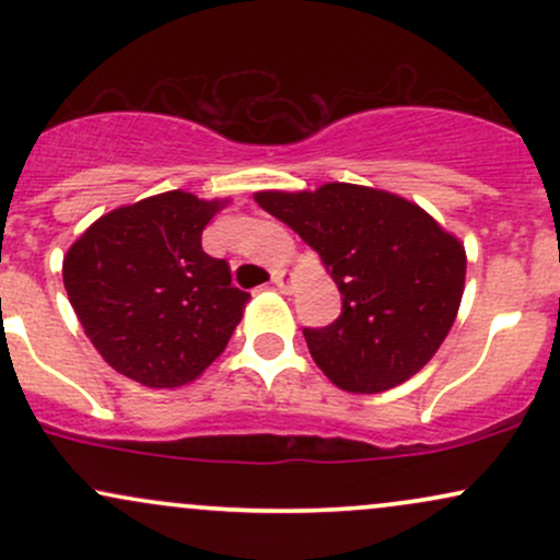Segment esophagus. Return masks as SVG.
Here are the masks:
<instances>
[{
    "label": "esophagus",
    "instance_id": "34e87169",
    "mask_svg": "<svg viewBox=\"0 0 560 560\" xmlns=\"http://www.w3.org/2000/svg\"><path fill=\"white\" fill-rule=\"evenodd\" d=\"M271 281L281 289V292H289V289H292V273H289L287 268H273Z\"/></svg>",
    "mask_w": 560,
    "mask_h": 560
}]
</instances>
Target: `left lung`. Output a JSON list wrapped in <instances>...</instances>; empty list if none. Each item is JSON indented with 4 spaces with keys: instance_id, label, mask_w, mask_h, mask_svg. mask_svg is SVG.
I'll use <instances>...</instances> for the list:
<instances>
[{
    "instance_id": "obj_1",
    "label": "left lung",
    "mask_w": 560,
    "mask_h": 560,
    "mask_svg": "<svg viewBox=\"0 0 560 560\" xmlns=\"http://www.w3.org/2000/svg\"><path fill=\"white\" fill-rule=\"evenodd\" d=\"M255 202L316 249L342 292L334 324L302 329L313 361L339 389L376 395L432 361L458 316L466 249L427 210L339 182L258 191Z\"/></svg>"
}]
</instances>
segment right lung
I'll return each mask as SVG.
<instances>
[{
    "instance_id": "obj_1",
    "label": "right lung",
    "mask_w": 560,
    "mask_h": 560,
    "mask_svg": "<svg viewBox=\"0 0 560 560\" xmlns=\"http://www.w3.org/2000/svg\"><path fill=\"white\" fill-rule=\"evenodd\" d=\"M223 208L173 189L94 221L62 260L83 331L118 374L152 389L195 378L226 350L247 292L202 249Z\"/></svg>"
}]
</instances>
